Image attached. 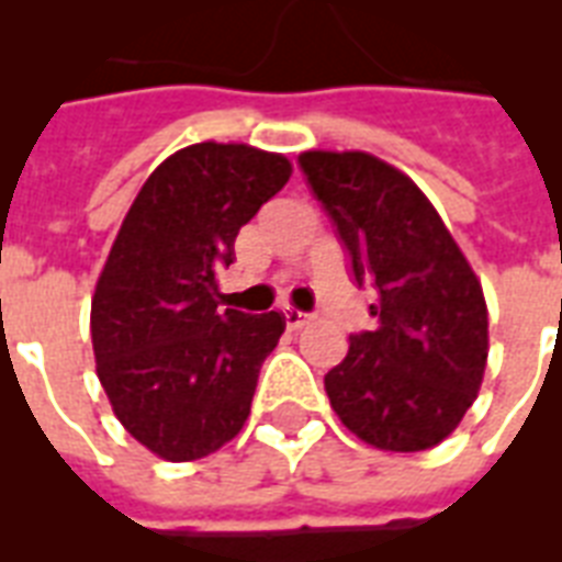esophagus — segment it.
<instances>
[{
    "label": "esophagus",
    "mask_w": 562,
    "mask_h": 562,
    "mask_svg": "<svg viewBox=\"0 0 562 562\" xmlns=\"http://www.w3.org/2000/svg\"><path fill=\"white\" fill-rule=\"evenodd\" d=\"M282 317H285V326H289V329H300V326L308 324V315L306 312H300V308H282Z\"/></svg>",
    "instance_id": "34e87169"
}]
</instances>
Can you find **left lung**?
<instances>
[{
  "label": "left lung",
  "mask_w": 562,
  "mask_h": 562,
  "mask_svg": "<svg viewBox=\"0 0 562 562\" xmlns=\"http://www.w3.org/2000/svg\"><path fill=\"white\" fill-rule=\"evenodd\" d=\"M352 282L375 291V329L350 335L324 375L335 414L364 443L419 452L449 437L479 396L487 303L437 210L402 171L364 151L300 154Z\"/></svg>",
  "instance_id": "left-lung-1"
}]
</instances>
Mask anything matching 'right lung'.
<instances>
[{
  "instance_id": "obj_1",
  "label": "right lung",
  "mask_w": 562,
  "mask_h": 562,
  "mask_svg": "<svg viewBox=\"0 0 562 562\" xmlns=\"http://www.w3.org/2000/svg\"><path fill=\"white\" fill-rule=\"evenodd\" d=\"M291 178L250 145L198 143L160 162L127 210L92 297L101 387L127 435L166 461H198L241 431L280 312L221 308L233 241Z\"/></svg>"
}]
</instances>
